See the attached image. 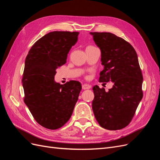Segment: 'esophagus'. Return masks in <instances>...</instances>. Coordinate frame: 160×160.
<instances>
[{"mask_svg": "<svg viewBox=\"0 0 160 160\" xmlns=\"http://www.w3.org/2000/svg\"><path fill=\"white\" fill-rule=\"evenodd\" d=\"M91 88V85H90L89 84H83V85H82V89H83V90L89 89Z\"/></svg>", "mask_w": 160, "mask_h": 160, "instance_id": "1", "label": "esophagus"}]
</instances>
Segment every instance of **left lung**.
I'll return each instance as SVG.
<instances>
[{
  "label": "left lung",
  "instance_id": "left-lung-1",
  "mask_svg": "<svg viewBox=\"0 0 160 160\" xmlns=\"http://www.w3.org/2000/svg\"><path fill=\"white\" fill-rule=\"evenodd\" d=\"M101 50L104 66L99 82L113 83L106 92L93 88L92 109L101 127L118 130L129 125L143 98V76L134 48L122 38L111 32H90Z\"/></svg>",
  "mask_w": 160,
  "mask_h": 160
}]
</instances>
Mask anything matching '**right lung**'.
I'll return each instance as SVG.
<instances>
[{
  "mask_svg": "<svg viewBox=\"0 0 160 160\" xmlns=\"http://www.w3.org/2000/svg\"><path fill=\"white\" fill-rule=\"evenodd\" d=\"M78 32L53 31L38 39L28 51L22 80L25 104L41 126L57 129L64 125L73 111L81 90L79 81L60 85L56 69L64 65Z\"/></svg>",
  "mask_w": 160,
  "mask_h": 160,
  "instance_id": "1",
  "label": "right lung"
}]
</instances>
